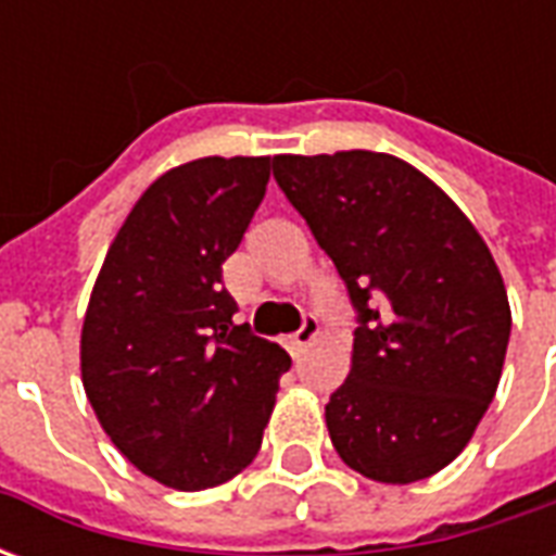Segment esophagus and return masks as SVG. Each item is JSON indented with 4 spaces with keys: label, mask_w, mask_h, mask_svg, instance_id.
I'll use <instances>...</instances> for the list:
<instances>
[{
    "label": "esophagus",
    "mask_w": 556,
    "mask_h": 556,
    "mask_svg": "<svg viewBox=\"0 0 556 556\" xmlns=\"http://www.w3.org/2000/svg\"><path fill=\"white\" fill-rule=\"evenodd\" d=\"M315 337H318V318H315V315H303L301 330L286 339V349L291 351V357H301L303 351H306V345L315 342Z\"/></svg>",
    "instance_id": "1"
}]
</instances>
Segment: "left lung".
<instances>
[{"label": "left lung", "instance_id": "1", "mask_svg": "<svg viewBox=\"0 0 556 556\" xmlns=\"http://www.w3.org/2000/svg\"><path fill=\"white\" fill-rule=\"evenodd\" d=\"M274 178L357 313L349 381L325 408L339 458L375 482L438 473L489 410L513 315L473 223L378 151L279 154Z\"/></svg>", "mask_w": 556, "mask_h": 556}]
</instances>
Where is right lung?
<instances>
[{
  "mask_svg": "<svg viewBox=\"0 0 556 556\" xmlns=\"http://www.w3.org/2000/svg\"><path fill=\"white\" fill-rule=\"evenodd\" d=\"M270 157H202L148 187L115 235L83 321V387L146 477L199 491L262 446L291 357L235 325L229 258L265 199Z\"/></svg>",
  "mask_w": 556,
  "mask_h": 556,
  "instance_id": "add662e5",
  "label": "right lung"
}]
</instances>
